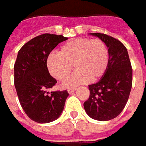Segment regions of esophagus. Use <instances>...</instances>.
Masks as SVG:
<instances>
[{"label": "esophagus", "mask_w": 146, "mask_h": 146, "mask_svg": "<svg viewBox=\"0 0 146 146\" xmlns=\"http://www.w3.org/2000/svg\"><path fill=\"white\" fill-rule=\"evenodd\" d=\"M76 90V88H73V89H68V92L69 94H71V93H73V92H74Z\"/></svg>", "instance_id": "obj_1"}]
</instances>
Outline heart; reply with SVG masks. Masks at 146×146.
Returning <instances> with one entry per match:
<instances>
[{
    "mask_svg": "<svg viewBox=\"0 0 146 146\" xmlns=\"http://www.w3.org/2000/svg\"><path fill=\"white\" fill-rule=\"evenodd\" d=\"M110 52L108 45L100 38H78L61 46L59 54L51 52L46 58L48 72L58 81L70 73L73 64L77 71L63 83L66 88L89 82H97L108 71Z\"/></svg>",
    "mask_w": 146,
    "mask_h": 146,
    "instance_id": "obj_1",
    "label": "heart"
}]
</instances>
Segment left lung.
Masks as SVG:
<instances>
[{"instance_id": "obj_1", "label": "left lung", "mask_w": 146, "mask_h": 146, "mask_svg": "<svg viewBox=\"0 0 146 146\" xmlns=\"http://www.w3.org/2000/svg\"><path fill=\"white\" fill-rule=\"evenodd\" d=\"M103 40L110 52L107 73L89 86L90 96L84 103L90 118L107 121L118 116L128 102L133 85V68L125 46L117 38L102 33H91Z\"/></svg>"}]
</instances>
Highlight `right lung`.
Returning a JSON list of instances; mask_svg holds the SVG:
<instances>
[{
  "instance_id": "obj_1",
  "label": "right lung",
  "mask_w": 146,
  "mask_h": 146,
  "mask_svg": "<svg viewBox=\"0 0 146 146\" xmlns=\"http://www.w3.org/2000/svg\"><path fill=\"white\" fill-rule=\"evenodd\" d=\"M68 38L43 34L25 43L14 64V86L20 104L33 121L45 123L59 118L68 96L67 90L48 92L57 82L48 72L46 58L58 44Z\"/></svg>"
}]
</instances>
